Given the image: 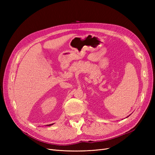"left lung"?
<instances>
[{
  "mask_svg": "<svg viewBox=\"0 0 155 155\" xmlns=\"http://www.w3.org/2000/svg\"><path fill=\"white\" fill-rule=\"evenodd\" d=\"M127 117H129V116H127Z\"/></svg>",
  "mask_w": 155,
  "mask_h": 155,
  "instance_id": "8db88e82",
  "label": "left lung"
}]
</instances>
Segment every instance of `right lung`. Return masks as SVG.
<instances>
[{
	"instance_id": "add662e5",
	"label": "right lung",
	"mask_w": 155,
	"mask_h": 155,
	"mask_svg": "<svg viewBox=\"0 0 155 155\" xmlns=\"http://www.w3.org/2000/svg\"><path fill=\"white\" fill-rule=\"evenodd\" d=\"M53 125V124H50V125H47V126H49V125Z\"/></svg>"
}]
</instances>
